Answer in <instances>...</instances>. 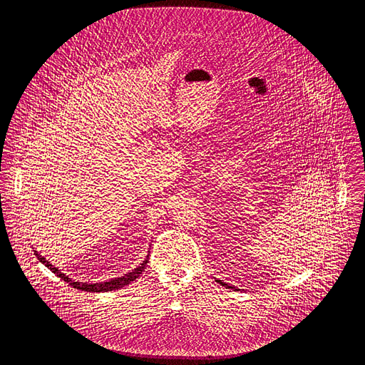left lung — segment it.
I'll return each instance as SVG.
<instances>
[{
	"label": "left lung",
	"mask_w": 365,
	"mask_h": 365,
	"mask_svg": "<svg viewBox=\"0 0 365 365\" xmlns=\"http://www.w3.org/2000/svg\"><path fill=\"white\" fill-rule=\"evenodd\" d=\"M216 282H217V283H220V284H222V286H225V287H228V289H235V287H232V286H228L227 283L222 282V280H219V279H216Z\"/></svg>",
	"instance_id": "obj_1"
}]
</instances>
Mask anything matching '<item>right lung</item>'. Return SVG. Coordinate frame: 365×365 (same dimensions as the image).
<instances>
[{
  "instance_id": "add662e5",
  "label": "right lung",
  "mask_w": 365,
  "mask_h": 365,
  "mask_svg": "<svg viewBox=\"0 0 365 365\" xmlns=\"http://www.w3.org/2000/svg\"><path fill=\"white\" fill-rule=\"evenodd\" d=\"M34 255L38 257V260L41 261L42 264H45L53 274H56L58 278L63 279L64 282H67L68 284H71L72 287L78 289V290H82V292H90V293H105V292H112V290H116V289H120L123 286H127L130 284L133 280L138 278L139 275L142 274V271L145 269L148 260H149V256H146L145 261L137 267L133 272H128L125 274L124 277H119V278L110 279L109 282H101V283H82V282H75L72 279L68 278L67 275H64L60 269H57L56 267H53L52 264L49 261L46 260L45 257L39 256L36 253V250H34Z\"/></svg>"
}]
</instances>
